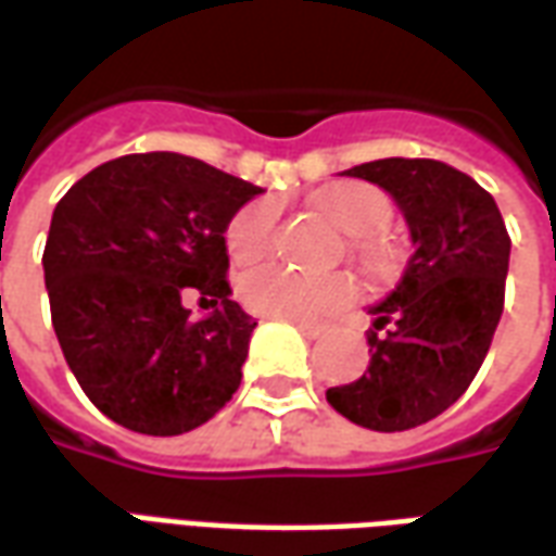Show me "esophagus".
<instances>
[{
  "mask_svg": "<svg viewBox=\"0 0 556 556\" xmlns=\"http://www.w3.org/2000/svg\"><path fill=\"white\" fill-rule=\"evenodd\" d=\"M291 325L298 327L303 337H309V339L321 337V327H318V325H309V321H291Z\"/></svg>",
  "mask_w": 556,
  "mask_h": 556,
  "instance_id": "34e87169",
  "label": "esophagus"
}]
</instances>
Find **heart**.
Wrapping results in <instances>:
<instances>
[{
    "instance_id": "1",
    "label": "heart",
    "mask_w": 556,
    "mask_h": 556,
    "mask_svg": "<svg viewBox=\"0 0 556 556\" xmlns=\"http://www.w3.org/2000/svg\"><path fill=\"white\" fill-rule=\"evenodd\" d=\"M325 211L339 229L354 238H372L393 217V205L372 184H342L327 193ZM279 207L274 199H255L229 219L226 247L235 262H255L270 250L277 235ZM354 279L345 274L306 277L286 265H262L247 270L238 282L241 303L262 318H286V321H318L337 313L339 306L354 298Z\"/></svg>"
}]
</instances>
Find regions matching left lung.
I'll list each match as a JSON object with an SVG mask.
<instances>
[{"mask_svg": "<svg viewBox=\"0 0 556 556\" xmlns=\"http://www.w3.org/2000/svg\"><path fill=\"white\" fill-rule=\"evenodd\" d=\"M342 175L384 187L417 250L396 289L369 309V369L330 387L327 402L363 429H414L477 378L501 321L513 241L489 190L441 160L387 157Z\"/></svg>", "mask_w": 556, "mask_h": 556, "instance_id": "obj_1", "label": "left lung"}]
</instances>
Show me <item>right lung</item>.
<instances>
[{"instance_id": "right-lung-1", "label": "right lung", "mask_w": 556, "mask_h": 556, "mask_svg": "<svg viewBox=\"0 0 556 556\" xmlns=\"http://www.w3.org/2000/svg\"><path fill=\"white\" fill-rule=\"evenodd\" d=\"M262 187L175 151L125 154L83 175L53 211L43 282L71 372L106 417L184 434L241 384L253 315L229 294L226 226ZM212 306L193 323L180 301Z\"/></svg>"}]
</instances>
